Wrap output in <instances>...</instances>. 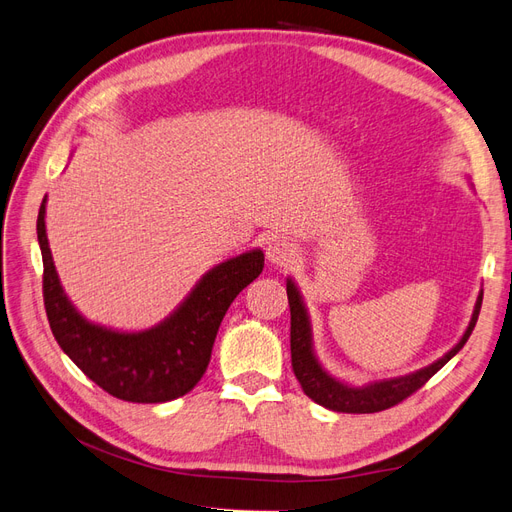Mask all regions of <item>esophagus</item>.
<instances>
[{"label": "esophagus", "mask_w": 512, "mask_h": 512, "mask_svg": "<svg viewBox=\"0 0 512 512\" xmlns=\"http://www.w3.org/2000/svg\"><path fill=\"white\" fill-rule=\"evenodd\" d=\"M297 258V247L290 241L277 237L267 243V260L275 267H288Z\"/></svg>", "instance_id": "esophagus-1"}]
</instances>
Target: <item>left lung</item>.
<instances>
[{
  "label": "left lung",
  "instance_id": "8db88e82",
  "mask_svg": "<svg viewBox=\"0 0 512 512\" xmlns=\"http://www.w3.org/2000/svg\"><path fill=\"white\" fill-rule=\"evenodd\" d=\"M286 292H288V305H290V354H292L294 376H297V380L301 382L303 393L309 399H314L316 404L335 412H348V414H369V412L386 410L399 404V401H404L406 397H410L414 391L421 389L433 374H438V371L451 361L463 346H466L468 337L476 327L480 303H483V292H478V299H476L466 333H463L459 342L444 356H440L438 361H433L431 365L412 371V374H406V376L376 380L365 386H352L333 378L316 359L312 322H309L303 297L297 284L292 282V277L286 280Z\"/></svg>",
  "mask_w": 512,
  "mask_h": 512
}]
</instances>
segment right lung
Wrapping results in <instances>:
<instances>
[{
    "mask_svg": "<svg viewBox=\"0 0 512 512\" xmlns=\"http://www.w3.org/2000/svg\"><path fill=\"white\" fill-rule=\"evenodd\" d=\"M46 196L38 211L42 290L51 331L74 365L100 389L132 404H162L190 393L207 371L215 335L237 294L265 267L250 250L209 269L173 314L145 331H117L87 320L61 288L46 239Z\"/></svg>",
    "mask_w": 512,
    "mask_h": 512,
    "instance_id": "add662e5",
    "label": "right lung"
}]
</instances>
